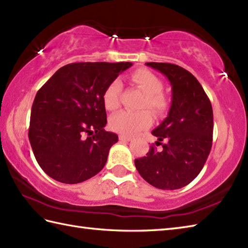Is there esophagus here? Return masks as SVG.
Instances as JSON below:
<instances>
[{"label": "esophagus", "mask_w": 248, "mask_h": 248, "mask_svg": "<svg viewBox=\"0 0 248 248\" xmlns=\"http://www.w3.org/2000/svg\"><path fill=\"white\" fill-rule=\"evenodd\" d=\"M119 139L121 141H124V142H128V141L131 140V137L130 136H125V135H120L119 136Z\"/></svg>", "instance_id": "obj_1"}]
</instances>
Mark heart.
<instances>
[{"label":"heart","instance_id":"1","mask_svg":"<svg viewBox=\"0 0 248 248\" xmlns=\"http://www.w3.org/2000/svg\"><path fill=\"white\" fill-rule=\"evenodd\" d=\"M130 80L136 87L144 93V98L140 105V109H150L152 112L161 117L169 108V102L166 95L161 92L164 84L161 80L148 69L139 68L130 74ZM122 83L120 80H113L105 89L103 94V103L105 108L114 111L119 108ZM153 123L152 113L148 110L137 112L121 111L110 118V127L122 135H135L139 131L148 128Z\"/></svg>","mask_w":248,"mask_h":248}]
</instances>
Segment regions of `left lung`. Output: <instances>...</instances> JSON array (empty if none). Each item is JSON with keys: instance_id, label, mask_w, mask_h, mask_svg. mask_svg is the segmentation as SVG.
I'll return each mask as SVG.
<instances>
[{"instance_id": "1", "label": "left lung", "mask_w": 248, "mask_h": 248, "mask_svg": "<svg viewBox=\"0 0 248 248\" xmlns=\"http://www.w3.org/2000/svg\"><path fill=\"white\" fill-rule=\"evenodd\" d=\"M172 87L168 117L152 135L166 140L163 150L150 146L146 156L135 159L140 175L159 189H179L189 184L203 168L213 141V109L208 95L188 70L175 64L150 62Z\"/></svg>"}]
</instances>
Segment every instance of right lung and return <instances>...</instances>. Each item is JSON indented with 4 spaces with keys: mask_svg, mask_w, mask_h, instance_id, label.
Segmentation results:
<instances>
[{
    "mask_svg": "<svg viewBox=\"0 0 248 248\" xmlns=\"http://www.w3.org/2000/svg\"><path fill=\"white\" fill-rule=\"evenodd\" d=\"M133 63L82 62L61 67L35 96L29 139L38 165L65 184L102 170L118 135L105 130V89Z\"/></svg>",
    "mask_w": 248,
    "mask_h": 248,
    "instance_id": "obj_1",
    "label": "right lung"
}]
</instances>
